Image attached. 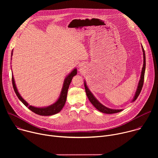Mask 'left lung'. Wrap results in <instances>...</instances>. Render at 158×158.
Returning <instances> with one entry per match:
<instances>
[{"label": "left lung", "instance_id": "8db88e82", "mask_svg": "<svg viewBox=\"0 0 158 158\" xmlns=\"http://www.w3.org/2000/svg\"><path fill=\"white\" fill-rule=\"evenodd\" d=\"M142 49H143V52L144 64H143V69H142L141 79L139 80L137 91L136 92V94H135V96L134 97V99H133L132 101H136V99L138 98V97L139 96V94L141 91V90H142L143 84H144V73H145V69H146V56H145V52H144V48H143V46H142ZM84 87H85V93H86V94H87V96L89 100L90 101V102H91L93 104V105L98 110H99L100 112H103V113H106V114H114V113H117V112H121V110H123V109H109V108L106 107V106H103L94 98V96L93 95L91 92L89 91L87 86L86 85L85 82H84Z\"/></svg>", "mask_w": 158, "mask_h": 158}]
</instances>
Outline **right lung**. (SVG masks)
<instances>
[{
    "label": "right lung",
    "mask_w": 158,
    "mask_h": 158,
    "mask_svg": "<svg viewBox=\"0 0 158 158\" xmlns=\"http://www.w3.org/2000/svg\"><path fill=\"white\" fill-rule=\"evenodd\" d=\"M13 54V50L12 51L11 53V59H12V56ZM77 74V69H74L68 76H67L65 78L64 84H63V87L62 89V91L60 95V97L59 99L52 105L46 107H42V108H39V107H35L32 106H29V104L24 100V99L22 98L19 93H18V91L17 89L14 79L13 77V75L12 76V85L14 91L17 96V98L20 99V101L23 103L26 107H27L31 110L34 112V113L40 115V116H51L56 114L58 113L61 110V109L63 108L64 106L65 105V101H66V98H67V91H68V89L69 87V85L71 82L73 77Z\"/></svg>",
    "instance_id": "right-lung-1"
}]
</instances>
